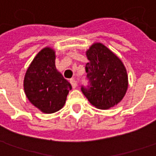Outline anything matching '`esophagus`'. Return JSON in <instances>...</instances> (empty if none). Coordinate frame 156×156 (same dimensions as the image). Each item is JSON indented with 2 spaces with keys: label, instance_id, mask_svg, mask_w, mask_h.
Masks as SVG:
<instances>
[{
  "label": "esophagus",
  "instance_id": "esophagus-1",
  "mask_svg": "<svg viewBox=\"0 0 156 156\" xmlns=\"http://www.w3.org/2000/svg\"><path fill=\"white\" fill-rule=\"evenodd\" d=\"M70 84H71V86H72V87H73L74 89L77 86V84H76V80H74V79H70Z\"/></svg>",
  "mask_w": 156,
  "mask_h": 156
}]
</instances>
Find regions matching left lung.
<instances>
[{"label":"left lung","mask_w":156,"mask_h":156,"mask_svg":"<svg viewBox=\"0 0 156 156\" xmlns=\"http://www.w3.org/2000/svg\"><path fill=\"white\" fill-rule=\"evenodd\" d=\"M86 66L89 85L81 91L90 103L106 110L116 105L128 88V76L122 61L101 43H94L86 51Z\"/></svg>","instance_id":"obj_1"}]
</instances>
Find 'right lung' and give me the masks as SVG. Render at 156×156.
Segmentation results:
<instances>
[{
    "mask_svg": "<svg viewBox=\"0 0 156 156\" xmlns=\"http://www.w3.org/2000/svg\"><path fill=\"white\" fill-rule=\"evenodd\" d=\"M53 49L36 55L24 78V90L30 102L43 113L51 114L64 106L71 85L55 68Z\"/></svg>",
    "mask_w": 156,
    "mask_h": 156,
    "instance_id": "add662e5",
    "label": "right lung"
}]
</instances>
